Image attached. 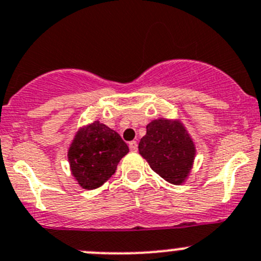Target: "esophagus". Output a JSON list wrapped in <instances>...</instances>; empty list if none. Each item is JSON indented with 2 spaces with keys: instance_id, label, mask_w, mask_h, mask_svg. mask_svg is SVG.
Listing matches in <instances>:
<instances>
[{
  "instance_id": "obj_1",
  "label": "esophagus",
  "mask_w": 261,
  "mask_h": 261,
  "mask_svg": "<svg viewBox=\"0 0 261 261\" xmlns=\"http://www.w3.org/2000/svg\"><path fill=\"white\" fill-rule=\"evenodd\" d=\"M129 149L132 152H136L138 149V144H137L136 141H132L129 142Z\"/></svg>"
}]
</instances>
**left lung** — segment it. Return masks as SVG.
Segmentation results:
<instances>
[{
	"label": "left lung",
	"instance_id": "8db88e82",
	"mask_svg": "<svg viewBox=\"0 0 261 261\" xmlns=\"http://www.w3.org/2000/svg\"><path fill=\"white\" fill-rule=\"evenodd\" d=\"M138 144L139 153L151 169L170 184L185 181L193 167L195 146L179 120L156 119L147 124Z\"/></svg>",
	"mask_w": 261,
	"mask_h": 261
}]
</instances>
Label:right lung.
<instances>
[{
    "label": "right lung",
    "instance_id": "obj_1",
    "mask_svg": "<svg viewBox=\"0 0 261 261\" xmlns=\"http://www.w3.org/2000/svg\"><path fill=\"white\" fill-rule=\"evenodd\" d=\"M128 152L122 137L96 120L82 127L72 141L68 149L72 175L84 189H96L112 177Z\"/></svg>",
    "mask_w": 261,
    "mask_h": 261
}]
</instances>
